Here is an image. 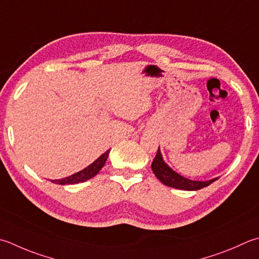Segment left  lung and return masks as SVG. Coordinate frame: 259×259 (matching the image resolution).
Segmentation results:
<instances>
[{
    "mask_svg": "<svg viewBox=\"0 0 259 259\" xmlns=\"http://www.w3.org/2000/svg\"><path fill=\"white\" fill-rule=\"evenodd\" d=\"M151 169H153L157 179H158L163 184L169 187H174V189L185 190V191L201 190L203 189V187L209 186L210 184L213 183L214 181L218 180L217 177V179L210 180V181L200 182V181H191L189 179H185L183 176H181L180 174H177L176 171L169 168V167L167 166V164L164 163L163 157H161L160 150H159V147H158V150H157V154L155 156L153 163H151Z\"/></svg>",
    "mask_w": 259,
    "mask_h": 259,
    "instance_id": "obj_1",
    "label": "left lung"
}]
</instances>
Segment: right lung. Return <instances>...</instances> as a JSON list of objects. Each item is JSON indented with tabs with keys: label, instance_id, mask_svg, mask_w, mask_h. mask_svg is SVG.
<instances>
[{
	"label": "right lung",
	"instance_id": "obj_1",
	"mask_svg": "<svg viewBox=\"0 0 259 259\" xmlns=\"http://www.w3.org/2000/svg\"><path fill=\"white\" fill-rule=\"evenodd\" d=\"M109 153L110 150H106L105 153L101 155L93 164H91L90 166L86 167V168L78 171V173H75L62 180H54L52 182L56 184L66 185V184H77V183H80V182H85L90 179H92V177H94L96 174H98L101 170V168L104 166L106 159H108Z\"/></svg>",
	"mask_w": 259,
	"mask_h": 259
}]
</instances>
